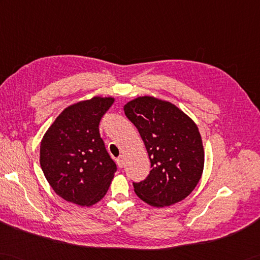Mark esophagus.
Masks as SVG:
<instances>
[{"mask_svg":"<svg viewBox=\"0 0 260 260\" xmlns=\"http://www.w3.org/2000/svg\"><path fill=\"white\" fill-rule=\"evenodd\" d=\"M116 161H117V165H118V167L122 168V167H123V165H124V157H123V156L120 155L119 157H117Z\"/></svg>","mask_w":260,"mask_h":260,"instance_id":"esophagus-1","label":"esophagus"}]
</instances>
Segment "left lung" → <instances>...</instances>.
<instances>
[{
  "label": "left lung",
  "instance_id": "left-lung-1",
  "mask_svg": "<svg viewBox=\"0 0 260 260\" xmlns=\"http://www.w3.org/2000/svg\"><path fill=\"white\" fill-rule=\"evenodd\" d=\"M136 126L150 159L148 176L133 183L136 195L150 206L183 201L198 184L204 170V148L198 127L170 102L144 96L124 106Z\"/></svg>",
  "mask_w": 260,
  "mask_h": 260
}]
</instances>
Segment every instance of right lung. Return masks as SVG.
<instances>
[{
	"instance_id": "right-lung-1",
	"label": "right lung",
	"mask_w": 260,
	"mask_h": 260,
	"mask_svg": "<svg viewBox=\"0 0 260 260\" xmlns=\"http://www.w3.org/2000/svg\"><path fill=\"white\" fill-rule=\"evenodd\" d=\"M114 99L96 98L69 106L41 142L40 162L47 182L68 202L90 206L105 196L117 166L99 125Z\"/></svg>"
}]
</instances>
